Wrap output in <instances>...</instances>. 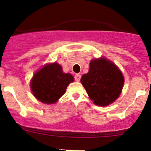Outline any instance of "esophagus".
Masks as SVG:
<instances>
[{
    "mask_svg": "<svg viewBox=\"0 0 151 151\" xmlns=\"http://www.w3.org/2000/svg\"><path fill=\"white\" fill-rule=\"evenodd\" d=\"M80 79H81V75L80 74H76L75 75H74V80H75V81L79 82V81L80 80Z\"/></svg>",
    "mask_w": 151,
    "mask_h": 151,
    "instance_id": "34e87169",
    "label": "esophagus"
}]
</instances>
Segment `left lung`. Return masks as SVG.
<instances>
[{
	"instance_id": "obj_1",
	"label": "left lung",
	"mask_w": 151,
	"mask_h": 151,
	"mask_svg": "<svg viewBox=\"0 0 151 151\" xmlns=\"http://www.w3.org/2000/svg\"><path fill=\"white\" fill-rule=\"evenodd\" d=\"M80 81L90 99L101 106L118 98L124 82L118 67L104 58L92 60L88 73L82 75Z\"/></svg>"
}]
</instances>
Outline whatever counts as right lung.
<instances>
[{
  "mask_svg": "<svg viewBox=\"0 0 151 151\" xmlns=\"http://www.w3.org/2000/svg\"><path fill=\"white\" fill-rule=\"evenodd\" d=\"M74 81L70 74L63 72L58 63L47 64L37 71L32 80V91L38 101L44 104H54L66 92L69 83Z\"/></svg>",
  "mask_w": 151,
  "mask_h": 151,
  "instance_id": "right-lung-1",
  "label": "right lung"
}]
</instances>
